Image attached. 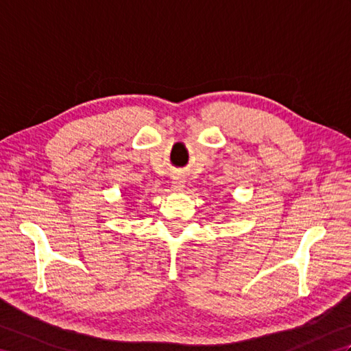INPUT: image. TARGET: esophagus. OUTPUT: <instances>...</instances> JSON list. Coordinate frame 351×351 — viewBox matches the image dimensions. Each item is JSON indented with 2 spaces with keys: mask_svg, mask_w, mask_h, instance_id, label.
I'll return each mask as SVG.
<instances>
[{
  "mask_svg": "<svg viewBox=\"0 0 351 351\" xmlns=\"http://www.w3.org/2000/svg\"><path fill=\"white\" fill-rule=\"evenodd\" d=\"M184 184H185V181H184V176L181 173H175L173 176H171V185H173V189L181 190V189H184Z\"/></svg>",
  "mask_w": 351,
  "mask_h": 351,
  "instance_id": "obj_1",
  "label": "esophagus"
}]
</instances>
